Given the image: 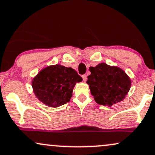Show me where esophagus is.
I'll use <instances>...</instances> for the list:
<instances>
[{"instance_id":"obj_1","label":"esophagus","mask_w":155,"mask_h":155,"mask_svg":"<svg viewBox=\"0 0 155 155\" xmlns=\"http://www.w3.org/2000/svg\"><path fill=\"white\" fill-rule=\"evenodd\" d=\"M82 79H83V80H84V81H87V75H82Z\"/></svg>"}]
</instances>
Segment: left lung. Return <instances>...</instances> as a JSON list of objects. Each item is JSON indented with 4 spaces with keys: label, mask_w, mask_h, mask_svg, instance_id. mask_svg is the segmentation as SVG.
<instances>
[{
    "label": "left lung",
    "mask_w": 155,
    "mask_h": 155,
    "mask_svg": "<svg viewBox=\"0 0 155 155\" xmlns=\"http://www.w3.org/2000/svg\"><path fill=\"white\" fill-rule=\"evenodd\" d=\"M89 70L91 74L87 83L97 104L112 107L124 99L130 91L131 80L123 70L103 62Z\"/></svg>",
    "instance_id": "left-lung-1"
}]
</instances>
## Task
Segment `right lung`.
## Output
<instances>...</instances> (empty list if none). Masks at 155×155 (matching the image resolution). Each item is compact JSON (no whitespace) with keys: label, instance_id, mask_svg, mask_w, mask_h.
<instances>
[{"label":"right lung","instance_id":"1","mask_svg":"<svg viewBox=\"0 0 155 155\" xmlns=\"http://www.w3.org/2000/svg\"><path fill=\"white\" fill-rule=\"evenodd\" d=\"M82 78L74 69L57 64L42 68L31 81L36 97L50 107H58L68 102L74 87Z\"/></svg>","mask_w":155,"mask_h":155}]
</instances>
